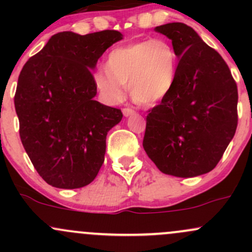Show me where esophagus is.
<instances>
[{"mask_svg":"<svg viewBox=\"0 0 252 252\" xmlns=\"http://www.w3.org/2000/svg\"><path fill=\"white\" fill-rule=\"evenodd\" d=\"M135 114V111L134 110H131V109H128V108H126V109H123V115L126 117H129V116H131V115H134Z\"/></svg>","mask_w":252,"mask_h":252,"instance_id":"esophagus-1","label":"esophagus"}]
</instances>
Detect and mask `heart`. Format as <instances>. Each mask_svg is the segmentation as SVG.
<instances>
[{"label":"heart","mask_w":252,"mask_h":252,"mask_svg":"<svg viewBox=\"0 0 252 252\" xmlns=\"http://www.w3.org/2000/svg\"><path fill=\"white\" fill-rule=\"evenodd\" d=\"M179 56L166 39H148L110 52L106 68H98L94 82L104 103L123 99L128 84L136 102L154 104L166 98L176 80Z\"/></svg>","instance_id":"obj_1"}]
</instances>
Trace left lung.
I'll use <instances>...</instances> for the list:
<instances>
[{
	"label": "left lung",
	"instance_id": "left-lung-1",
	"mask_svg": "<svg viewBox=\"0 0 252 252\" xmlns=\"http://www.w3.org/2000/svg\"><path fill=\"white\" fill-rule=\"evenodd\" d=\"M155 32L172 40L179 67L172 91L147 116L143 148L164 174H206L235 136L236 82L220 54L189 26L172 22Z\"/></svg>",
	"mask_w": 252,
	"mask_h": 252
}]
</instances>
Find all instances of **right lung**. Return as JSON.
<instances>
[{
	"label": "right lung",
	"mask_w": 252,
	"mask_h": 252,
	"mask_svg": "<svg viewBox=\"0 0 252 252\" xmlns=\"http://www.w3.org/2000/svg\"><path fill=\"white\" fill-rule=\"evenodd\" d=\"M122 39L117 31L60 32L22 67L14 98L20 137L34 168L51 186L80 189L102 167L106 135L123 115L94 99L92 71Z\"/></svg>",
	"instance_id": "right-lung-1"
}]
</instances>
